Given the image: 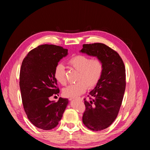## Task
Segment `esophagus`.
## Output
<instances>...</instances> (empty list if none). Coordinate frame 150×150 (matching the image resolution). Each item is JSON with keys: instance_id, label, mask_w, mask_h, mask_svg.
I'll list each match as a JSON object with an SVG mask.
<instances>
[{"instance_id": "34e87169", "label": "esophagus", "mask_w": 150, "mask_h": 150, "mask_svg": "<svg viewBox=\"0 0 150 150\" xmlns=\"http://www.w3.org/2000/svg\"><path fill=\"white\" fill-rule=\"evenodd\" d=\"M76 99V98H69V100H72V99ZM80 99V98H79Z\"/></svg>"}]
</instances>
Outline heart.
Returning <instances> with one entry per match:
<instances>
[{
    "label": "heart",
    "instance_id": "1",
    "mask_svg": "<svg viewBox=\"0 0 150 150\" xmlns=\"http://www.w3.org/2000/svg\"><path fill=\"white\" fill-rule=\"evenodd\" d=\"M69 64L79 72L76 83L70 84L62 90L65 97L76 98L86 92L87 88L93 89L100 81L104 71V65L99 59H93L77 55L71 58ZM54 78L58 83L65 85L67 83L65 68L62 64H58L54 69Z\"/></svg>",
    "mask_w": 150,
    "mask_h": 150
}]
</instances>
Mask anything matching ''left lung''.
<instances>
[{"mask_svg":"<svg viewBox=\"0 0 150 150\" xmlns=\"http://www.w3.org/2000/svg\"><path fill=\"white\" fill-rule=\"evenodd\" d=\"M81 52L95 56L104 65L102 78L89 93L90 101L84 99L86 110L83 122L92 131L110 126L118 115L126 88L124 62L117 52L102 43L83 44Z\"/></svg>","mask_w":150,"mask_h":150,"instance_id":"1","label":"left lung"}]
</instances>
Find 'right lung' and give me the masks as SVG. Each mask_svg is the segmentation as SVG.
Returning <instances> with one entry per match:
<instances>
[{
	"label": "right lung",
	"instance_id": "right-lung-1",
	"mask_svg": "<svg viewBox=\"0 0 150 150\" xmlns=\"http://www.w3.org/2000/svg\"><path fill=\"white\" fill-rule=\"evenodd\" d=\"M67 51L55 45H40L22 61L19 82L22 104L28 119L38 128L49 130L57 126L69 103L62 98L57 102L49 100L59 93L54 69Z\"/></svg>",
	"mask_w": 150,
	"mask_h": 150
}]
</instances>
